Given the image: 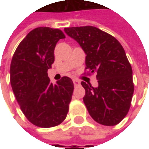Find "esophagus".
I'll list each match as a JSON object with an SVG mask.
<instances>
[{"label":"esophagus","instance_id":"34e87169","mask_svg":"<svg viewBox=\"0 0 149 149\" xmlns=\"http://www.w3.org/2000/svg\"><path fill=\"white\" fill-rule=\"evenodd\" d=\"M73 84L75 86H78V85H80V81L78 80H73Z\"/></svg>","mask_w":149,"mask_h":149}]
</instances>
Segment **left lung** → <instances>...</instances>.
<instances>
[{"mask_svg":"<svg viewBox=\"0 0 149 149\" xmlns=\"http://www.w3.org/2000/svg\"><path fill=\"white\" fill-rule=\"evenodd\" d=\"M65 32L86 54L85 69L97 74V87L81 82L88 113L100 125H117L127 115L134 92L132 70L123 47L115 37L93 26L65 28Z\"/></svg>","mask_w":149,"mask_h":149,"instance_id":"1","label":"left lung"}]
</instances>
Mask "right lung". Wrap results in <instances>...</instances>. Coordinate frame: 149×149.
Wrapping results in <instances>:
<instances>
[{
    "instance_id": "obj_1",
    "label": "right lung",
    "mask_w": 149,
    "mask_h": 149,
    "mask_svg": "<svg viewBox=\"0 0 149 149\" xmlns=\"http://www.w3.org/2000/svg\"><path fill=\"white\" fill-rule=\"evenodd\" d=\"M61 30L34 29L22 40L10 65V83L17 101L26 118L40 128H52L65 120L74 85L68 77L52 84L48 69L54 62V49Z\"/></svg>"
}]
</instances>
